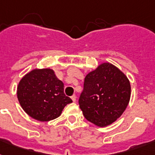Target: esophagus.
Returning <instances> with one entry per match:
<instances>
[{
  "instance_id": "34e87169",
  "label": "esophagus",
  "mask_w": 155,
  "mask_h": 155,
  "mask_svg": "<svg viewBox=\"0 0 155 155\" xmlns=\"http://www.w3.org/2000/svg\"><path fill=\"white\" fill-rule=\"evenodd\" d=\"M71 100H72L73 102L76 101V96H75V95H73V96H71Z\"/></svg>"
}]
</instances>
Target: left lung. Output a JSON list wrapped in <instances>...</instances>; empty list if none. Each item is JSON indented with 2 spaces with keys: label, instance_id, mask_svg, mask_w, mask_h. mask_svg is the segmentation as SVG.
I'll use <instances>...</instances> for the list:
<instances>
[{
  "label": "left lung",
  "instance_id": "8db88e82",
  "mask_svg": "<svg viewBox=\"0 0 155 155\" xmlns=\"http://www.w3.org/2000/svg\"><path fill=\"white\" fill-rule=\"evenodd\" d=\"M130 92L125 74L111 63H102L86 75L80 108L87 120L104 127L121 116L130 101Z\"/></svg>",
  "mask_w": 155,
  "mask_h": 155
}]
</instances>
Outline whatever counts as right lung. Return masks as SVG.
Masks as SVG:
<instances>
[{
    "mask_svg": "<svg viewBox=\"0 0 155 155\" xmlns=\"http://www.w3.org/2000/svg\"><path fill=\"white\" fill-rule=\"evenodd\" d=\"M63 83L51 69H35L24 76L18 87V98L25 113L35 120L48 121L59 117L68 104Z\"/></svg>",
    "mask_w": 155,
    "mask_h": 155,
    "instance_id": "right-lung-1",
    "label": "right lung"
}]
</instances>
